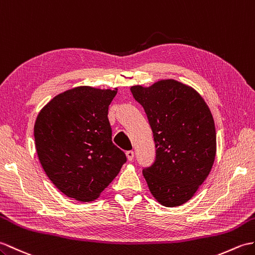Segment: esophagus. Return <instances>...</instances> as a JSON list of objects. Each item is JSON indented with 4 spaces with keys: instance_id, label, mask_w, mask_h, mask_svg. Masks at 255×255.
I'll return each mask as SVG.
<instances>
[{
    "instance_id": "esophagus-1",
    "label": "esophagus",
    "mask_w": 255,
    "mask_h": 255,
    "mask_svg": "<svg viewBox=\"0 0 255 255\" xmlns=\"http://www.w3.org/2000/svg\"><path fill=\"white\" fill-rule=\"evenodd\" d=\"M126 156H127V158H128V161H132L133 156H134L133 151H127V152H126Z\"/></svg>"
}]
</instances>
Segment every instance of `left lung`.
Listing matches in <instances>:
<instances>
[{
  "label": "left lung",
  "mask_w": 255,
  "mask_h": 255,
  "mask_svg": "<svg viewBox=\"0 0 255 255\" xmlns=\"http://www.w3.org/2000/svg\"><path fill=\"white\" fill-rule=\"evenodd\" d=\"M143 106L156 157L142 174L153 197L167 208L190 200L209 176L216 154L215 124L193 88L174 79L130 88Z\"/></svg>",
  "instance_id": "left-lung-1"
}]
</instances>
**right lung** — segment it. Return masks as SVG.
<instances>
[{
    "label": "right lung",
    "mask_w": 255,
    "mask_h": 255,
    "mask_svg": "<svg viewBox=\"0 0 255 255\" xmlns=\"http://www.w3.org/2000/svg\"><path fill=\"white\" fill-rule=\"evenodd\" d=\"M117 89L81 86L53 98L34 124V142L46 176L68 198L90 202L127 158L112 142L109 106Z\"/></svg>",
    "instance_id": "obj_1"
}]
</instances>
